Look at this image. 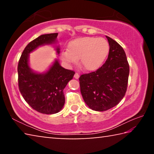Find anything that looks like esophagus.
I'll use <instances>...</instances> for the list:
<instances>
[{"instance_id": "1", "label": "esophagus", "mask_w": 154, "mask_h": 154, "mask_svg": "<svg viewBox=\"0 0 154 154\" xmlns=\"http://www.w3.org/2000/svg\"><path fill=\"white\" fill-rule=\"evenodd\" d=\"M74 77L75 78V79H79V75L76 72V73H75V75H74Z\"/></svg>"}]
</instances>
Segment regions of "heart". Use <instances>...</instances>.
I'll return each instance as SVG.
<instances>
[{
  "instance_id": "1",
  "label": "heart",
  "mask_w": 154,
  "mask_h": 154,
  "mask_svg": "<svg viewBox=\"0 0 154 154\" xmlns=\"http://www.w3.org/2000/svg\"><path fill=\"white\" fill-rule=\"evenodd\" d=\"M109 51L105 38L85 36L71 41L67 50L62 51L61 58L68 64H76L79 59L80 66L85 71H95L102 66Z\"/></svg>"
}]
</instances>
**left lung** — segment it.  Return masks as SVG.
I'll list each match as a JSON object with an SVG mask.
<instances>
[{
	"label": "left lung",
	"instance_id": "8db88e82",
	"mask_svg": "<svg viewBox=\"0 0 154 154\" xmlns=\"http://www.w3.org/2000/svg\"><path fill=\"white\" fill-rule=\"evenodd\" d=\"M109 45L108 58L95 72L81 75L80 90L89 108L104 111L116 106L126 92L129 64L119 43L106 36Z\"/></svg>",
	"mask_w": 154,
	"mask_h": 154
}]
</instances>
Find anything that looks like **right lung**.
<instances>
[{"instance_id":"obj_1","label":"right lung","mask_w":154,"mask_h":154,"mask_svg":"<svg viewBox=\"0 0 154 154\" xmlns=\"http://www.w3.org/2000/svg\"><path fill=\"white\" fill-rule=\"evenodd\" d=\"M58 33L42 35L31 41L23 51L17 66L18 85L21 94L31 107L44 114L61 111L65 103L63 90L75 72L65 69L55 59L46 71L36 72L29 63L30 54L44 45H54L58 55L60 48L57 45Z\"/></svg>"}]
</instances>
